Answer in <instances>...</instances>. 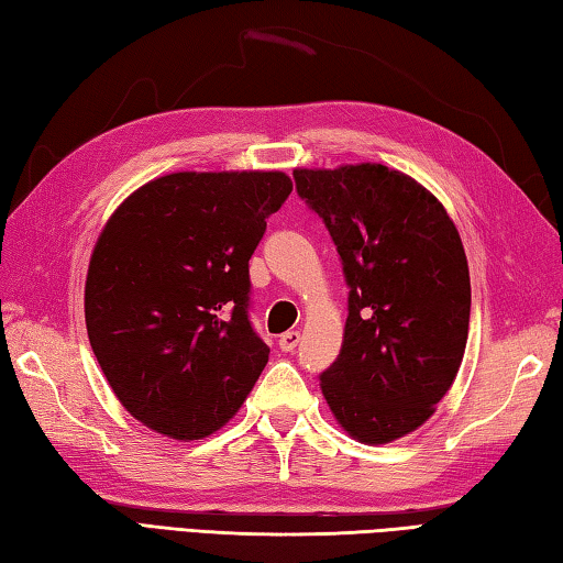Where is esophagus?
Here are the masks:
<instances>
[{"mask_svg":"<svg viewBox=\"0 0 563 563\" xmlns=\"http://www.w3.org/2000/svg\"><path fill=\"white\" fill-rule=\"evenodd\" d=\"M299 341H301V333L299 331H289V333H284L279 338V347L284 350V353H294L296 345H299Z\"/></svg>","mask_w":563,"mask_h":563,"instance_id":"esophagus-1","label":"esophagus"}]
</instances>
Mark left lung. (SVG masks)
I'll return each instance as SVG.
<instances>
[{
  "mask_svg": "<svg viewBox=\"0 0 563 563\" xmlns=\"http://www.w3.org/2000/svg\"><path fill=\"white\" fill-rule=\"evenodd\" d=\"M343 260L347 321L321 391L347 437L379 446L431 419L463 363L471 274L441 200L382 164L294 168Z\"/></svg>",
  "mask_w": 563,
  "mask_h": 563,
  "instance_id": "8db88e82",
  "label": "left lung"
}]
</instances>
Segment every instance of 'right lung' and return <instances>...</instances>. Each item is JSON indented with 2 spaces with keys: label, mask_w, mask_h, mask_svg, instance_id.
Returning <instances> with one entry per match:
<instances>
[{
  "label": "right lung",
  "mask_w": 563,
  "mask_h": 563,
  "mask_svg": "<svg viewBox=\"0 0 563 563\" xmlns=\"http://www.w3.org/2000/svg\"><path fill=\"white\" fill-rule=\"evenodd\" d=\"M284 172H176L126 196L85 279V325L114 397L144 427H225L269 347L247 318L250 257L291 194Z\"/></svg>",
  "instance_id": "right-lung-1"
}]
</instances>
